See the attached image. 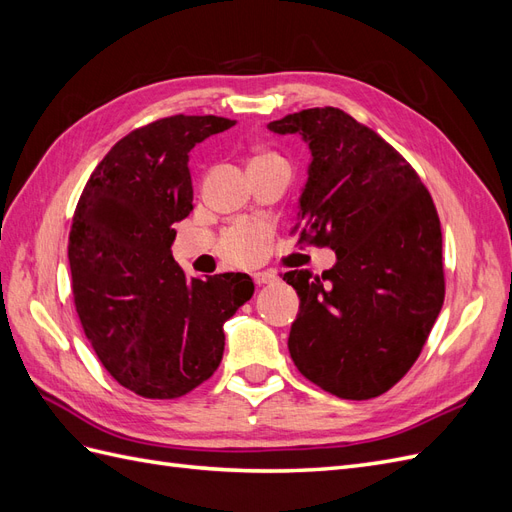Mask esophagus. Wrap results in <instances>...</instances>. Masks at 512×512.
I'll return each instance as SVG.
<instances>
[{
    "label": "esophagus",
    "instance_id": "obj_1",
    "mask_svg": "<svg viewBox=\"0 0 512 512\" xmlns=\"http://www.w3.org/2000/svg\"><path fill=\"white\" fill-rule=\"evenodd\" d=\"M254 282L258 286L273 284V282H277V273L275 271H258V273H254Z\"/></svg>",
    "mask_w": 512,
    "mask_h": 512
}]
</instances>
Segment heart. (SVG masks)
I'll return each mask as SVG.
<instances>
[{
    "label": "heart",
    "instance_id": "1",
    "mask_svg": "<svg viewBox=\"0 0 512 512\" xmlns=\"http://www.w3.org/2000/svg\"><path fill=\"white\" fill-rule=\"evenodd\" d=\"M265 252H267V241L265 243H262L260 247H258V250L250 256V258H247L245 262H241V265H252V262H256V260H260L262 256H265Z\"/></svg>",
    "mask_w": 512,
    "mask_h": 512
}]
</instances>
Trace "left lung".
<instances>
[{
	"label": "left lung",
	"mask_w": 512,
	"mask_h": 512,
	"mask_svg": "<svg viewBox=\"0 0 512 512\" xmlns=\"http://www.w3.org/2000/svg\"><path fill=\"white\" fill-rule=\"evenodd\" d=\"M312 151L299 243L337 254L322 275L288 271L301 305L288 350L342 399H371L408 374L444 303L442 228L431 194L380 134L333 106L271 121Z\"/></svg>",
	"instance_id": "obj_1"
}]
</instances>
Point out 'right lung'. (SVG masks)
Here are the masks:
<instances>
[{"label":"right lung","instance_id":"1","mask_svg":"<svg viewBox=\"0 0 512 512\" xmlns=\"http://www.w3.org/2000/svg\"><path fill=\"white\" fill-rule=\"evenodd\" d=\"M232 126L173 115L132 130L96 166L74 211L76 314L108 374L147 399H175L209 380L224 322L254 294L245 273L190 280L170 252L173 226L194 209L188 153Z\"/></svg>","mask_w":512,"mask_h":512}]
</instances>
